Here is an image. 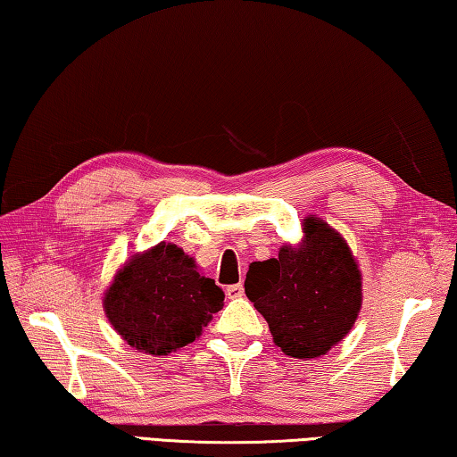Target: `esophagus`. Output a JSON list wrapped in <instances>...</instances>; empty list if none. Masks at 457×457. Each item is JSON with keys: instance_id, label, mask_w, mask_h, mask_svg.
<instances>
[{"instance_id": "34e87169", "label": "esophagus", "mask_w": 457, "mask_h": 457, "mask_svg": "<svg viewBox=\"0 0 457 457\" xmlns=\"http://www.w3.org/2000/svg\"><path fill=\"white\" fill-rule=\"evenodd\" d=\"M243 295H245V287L241 283L227 287V297L228 299H238V297H243Z\"/></svg>"}]
</instances>
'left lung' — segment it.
<instances>
[{
  "instance_id": "8db88e82",
  "label": "left lung",
  "mask_w": 457,
  "mask_h": 457,
  "mask_svg": "<svg viewBox=\"0 0 457 457\" xmlns=\"http://www.w3.org/2000/svg\"><path fill=\"white\" fill-rule=\"evenodd\" d=\"M245 293L285 355L317 359L353 329L363 278L341 233L309 214L299 245L285 243L277 259L251 262Z\"/></svg>"
}]
</instances>
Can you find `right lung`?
<instances>
[{"label":"right lung","mask_w":457,"mask_h":457,"mask_svg":"<svg viewBox=\"0 0 457 457\" xmlns=\"http://www.w3.org/2000/svg\"><path fill=\"white\" fill-rule=\"evenodd\" d=\"M222 305L220 287L180 246L164 241L132 254L102 297L114 331L148 355H168L198 339Z\"/></svg>","instance_id":"1"}]
</instances>
